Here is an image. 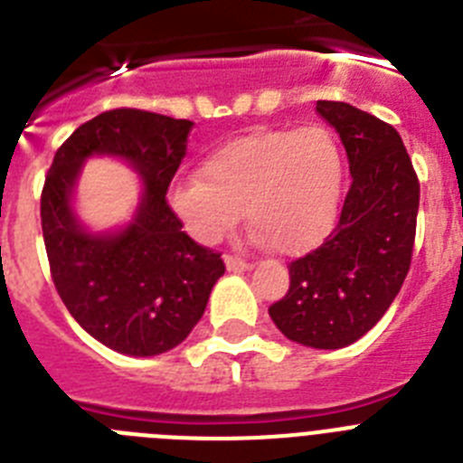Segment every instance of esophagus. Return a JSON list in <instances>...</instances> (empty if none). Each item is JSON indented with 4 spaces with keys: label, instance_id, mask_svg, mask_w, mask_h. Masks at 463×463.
<instances>
[{
    "label": "esophagus",
    "instance_id": "1",
    "mask_svg": "<svg viewBox=\"0 0 463 463\" xmlns=\"http://www.w3.org/2000/svg\"><path fill=\"white\" fill-rule=\"evenodd\" d=\"M224 264H227L229 271H248V269H252L250 261H245V260H239V257L234 255H224Z\"/></svg>",
    "mask_w": 463,
    "mask_h": 463
}]
</instances>
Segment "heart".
I'll return each instance as SVG.
<instances>
[{"mask_svg": "<svg viewBox=\"0 0 463 463\" xmlns=\"http://www.w3.org/2000/svg\"><path fill=\"white\" fill-rule=\"evenodd\" d=\"M343 153L320 125L255 129L222 143L169 192L171 208L190 234L215 243L241 218L282 255L320 243L336 220L343 192Z\"/></svg>", "mask_w": 463, "mask_h": 463, "instance_id": "1", "label": "heart"}]
</instances>
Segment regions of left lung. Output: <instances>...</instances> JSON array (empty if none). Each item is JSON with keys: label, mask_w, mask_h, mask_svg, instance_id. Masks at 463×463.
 Wrapping results in <instances>:
<instances>
[{"label": "left lung", "mask_w": 463, "mask_h": 463, "mask_svg": "<svg viewBox=\"0 0 463 463\" xmlns=\"http://www.w3.org/2000/svg\"><path fill=\"white\" fill-rule=\"evenodd\" d=\"M345 146L353 185L336 229L289 264L288 294L269 308L294 343L338 350L387 313L415 245L420 181L399 132L345 101H317Z\"/></svg>", "instance_id": "obj_1"}]
</instances>
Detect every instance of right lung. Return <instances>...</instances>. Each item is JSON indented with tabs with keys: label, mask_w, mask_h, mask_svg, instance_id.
<instances>
[{
	"label": "right lung",
	"mask_w": 463,
	"mask_h": 463,
	"mask_svg": "<svg viewBox=\"0 0 463 463\" xmlns=\"http://www.w3.org/2000/svg\"><path fill=\"white\" fill-rule=\"evenodd\" d=\"M190 129V120L150 110H106L57 148L43 183L41 229L57 294L73 320L116 353L155 357L185 341L224 273L220 252L194 243L166 203ZM92 154L122 156L144 178L135 220L118 232L90 235L71 208Z\"/></svg>",
	"instance_id": "right-lung-1"
}]
</instances>
